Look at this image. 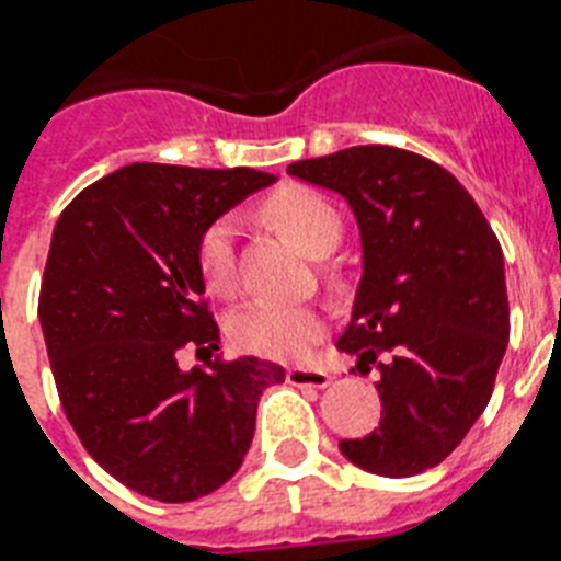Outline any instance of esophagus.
Instances as JSON below:
<instances>
[{"label":"esophagus","instance_id":"34e87169","mask_svg":"<svg viewBox=\"0 0 561 561\" xmlns=\"http://www.w3.org/2000/svg\"><path fill=\"white\" fill-rule=\"evenodd\" d=\"M286 381L295 385V388H325L331 381V376L320 368H289Z\"/></svg>","mask_w":561,"mask_h":561}]
</instances>
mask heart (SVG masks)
Wrapping results in <instances>:
<instances>
[{"mask_svg": "<svg viewBox=\"0 0 561 561\" xmlns=\"http://www.w3.org/2000/svg\"><path fill=\"white\" fill-rule=\"evenodd\" d=\"M266 219L277 225L297 247L309 255H329L342 238V219L336 207L317 191L286 185L264 202ZM202 277L213 291L230 295L236 289V221L221 216L202 232L196 247ZM230 340L247 354L264 359H304L314 342L325 334V320L314 306L297 304H255L232 311Z\"/></svg>", "mask_w": 561, "mask_h": 561, "instance_id": "1", "label": "heart"}]
</instances>
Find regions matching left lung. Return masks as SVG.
<instances>
[{
  "label": "left lung",
  "instance_id": "left-lung-1",
  "mask_svg": "<svg viewBox=\"0 0 561 561\" xmlns=\"http://www.w3.org/2000/svg\"><path fill=\"white\" fill-rule=\"evenodd\" d=\"M340 193L362 236V280L336 348L376 370L379 430L340 440L365 472L410 478L438 466L492 399L508 345L503 250L447 168L393 146L291 162Z\"/></svg>",
  "mask_w": 561,
  "mask_h": 561
}]
</instances>
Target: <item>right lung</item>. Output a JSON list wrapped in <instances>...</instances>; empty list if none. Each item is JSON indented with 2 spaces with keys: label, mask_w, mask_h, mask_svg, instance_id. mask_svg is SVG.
<instances>
[{
  "label": "right lung",
  "mask_w": 561,
  "mask_h": 561,
  "mask_svg": "<svg viewBox=\"0 0 561 561\" xmlns=\"http://www.w3.org/2000/svg\"><path fill=\"white\" fill-rule=\"evenodd\" d=\"M275 176L252 168L134 162L64 207L38 320L69 424L112 478L142 497L191 503L225 485L255 433L275 362L219 351L196 247L207 225Z\"/></svg>",
  "instance_id": "1"
}]
</instances>
